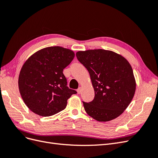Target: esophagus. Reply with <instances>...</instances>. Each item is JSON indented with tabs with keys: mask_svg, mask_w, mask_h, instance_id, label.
<instances>
[{
	"mask_svg": "<svg viewBox=\"0 0 158 158\" xmlns=\"http://www.w3.org/2000/svg\"><path fill=\"white\" fill-rule=\"evenodd\" d=\"M77 92H78V94H81V92H82V88H81V87H79V88H78V89H77Z\"/></svg>",
	"mask_w": 158,
	"mask_h": 158,
	"instance_id": "34e87169",
	"label": "esophagus"
}]
</instances>
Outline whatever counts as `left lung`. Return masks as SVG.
Wrapping results in <instances>:
<instances>
[{
  "instance_id": "1",
  "label": "left lung",
  "mask_w": 158,
  "mask_h": 158,
  "mask_svg": "<svg viewBox=\"0 0 158 158\" xmlns=\"http://www.w3.org/2000/svg\"><path fill=\"white\" fill-rule=\"evenodd\" d=\"M76 57L88 70L95 92L92 102H83L85 112L99 122L121 115L136 91V80L128 61L116 52L101 49L78 51Z\"/></svg>"
}]
</instances>
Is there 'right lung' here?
I'll use <instances>...</instances> for the list:
<instances>
[{"label":"right lung","mask_w":158,"mask_h":158,"mask_svg":"<svg viewBox=\"0 0 158 158\" xmlns=\"http://www.w3.org/2000/svg\"><path fill=\"white\" fill-rule=\"evenodd\" d=\"M73 51L49 47L30 56L23 64L18 87L23 101L32 112L49 117L64 110L67 100L77 92L70 89L63 69L73 60Z\"/></svg>","instance_id":"add662e5"}]
</instances>
